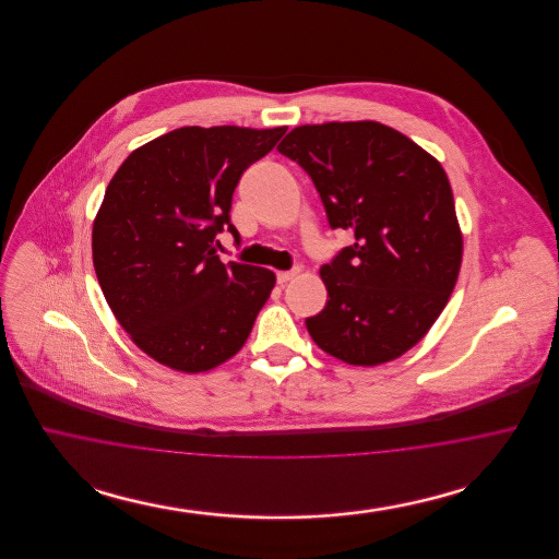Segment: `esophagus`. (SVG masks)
Returning a JSON list of instances; mask_svg holds the SVG:
<instances>
[{
  "mask_svg": "<svg viewBox=\"0 0 559 559\" xmlns=\"http://www.w3.org/2000/svg\"><path fill=\"white\" fill-rule=\"evenodd\" d=\"M299 274V267H292V270H285V272H278L276 274V281L278 285H287L292 278H295Z\"/></svg>",
  "mask_w": 559,
  "mask_h": 559,
  "instance_id": "1",
  "label": "esophagus"
}]
</instances>
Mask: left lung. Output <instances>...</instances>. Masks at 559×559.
Returning <instances> with one entry per match:
<instances>
[{
    "label": "left lung",
    "mask_w": 559,
    "mask_h": 559,
    "mask_svg": "<svg viewBox=\"0 0 559 559\" xmlns=\"http://www.w3.org/2000/svg\"><path fill=\"white\" fill-rule=\"evenodd\" d=\"M278 153L314 182L329 226L354 242L320 267L324 310L306 319L320 349L374 367L424 340L451 297L461 258L442 165L377 121L301 126Z\"/></svg>",
    "instance_id": "left-lung-1"
}]
</instances>
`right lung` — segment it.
Segmentation results:
<instances>
[{
	"instance_id": "add662e5",
	"label": "right lung",
	"mask_w": 559,
	"mask_h": 559,
	"mask_svg": "<svg viewBox=\"0 0 559 559\" xmlns=\"http://www.w3.org/2000/svg\"><path fill=\"white\" fill-rule=\"evenodd\" d=\"M287 128H180L133 151L112 176L92 230L107 304L133 344L160 365L210 371L247 342L276 276L222 264L215 237L230 222L242 171Z\"/></svg>"
}]
</instances>
